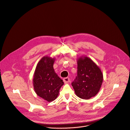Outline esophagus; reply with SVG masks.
Masks as SVG:
<instances>
[{"instance_id": "esophagus-1", "label": "esophagus", "mask_w": 130, "mask_h": 130, "mask_svg": "<svg viewBox=\"0 0 130 130\" xmlns=\"http://www.w3.org/2000/svg\"><path fill=\"white\" fill-rule=\"evenodd\" d=\"M70 81V79L68 77H66V78H64L63 79V81L65 83H67L69 82Z\"/></svg>"}]
</instances>
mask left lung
I'll return each mask as SVG.
<instances>
[{"mask_svg": "<svg viewBox=\"0 0 130 130\" xmlns=\"http://www.w3.org/2000/svg\"><path fill=\"white\" fill-rule=\"evenodd\" d=\"M77 76L72 83L76 95L88 100L99 92L103 81L101 69L90 58L81 56L77 59Z\"/></svg>", "mask_w": 130, "mask_h": 130, "instance_id": "obj_1", "label": "left lung"}]
</instances>
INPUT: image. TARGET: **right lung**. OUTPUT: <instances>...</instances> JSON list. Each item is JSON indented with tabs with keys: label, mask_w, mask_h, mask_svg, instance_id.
<instances>
[{
	"label": "right lung",
	"mask_w": 130,
	"mask_h": 130,
	"mask_svg": "<svg viewBox=\"0 0 130 130\" xmlns=\"http://www.w3.org/2000/svg\"><path fill=\"white\" fill-rule=\"evenodd\" d=\"M55 60V58L44 56L37 64L34 74L32 82L35 92L48 102L57 99L64 84L54 69Z\"/></svg>",
	"instance_id": "obj_1"
}]
</instances>
